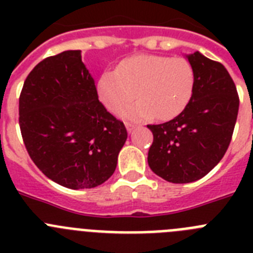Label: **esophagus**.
I'll return each mask as SVG.
<instances>
[{"mask_svg":"<svg viewBox=\"0 0 253 253\" xmlns=\"http://www.w3.org/2000/svg\"><path fill=\"white\" fill-rule=\"evenodd\" d=\"M125 126H126V129H128V131H129V133H130V131L133 130V129L135 128V126H137V125L134 124V123L126 122V123H125Z\"/></svg>","mask_w":253,"mask_h":253,"instance_id":"obj_1","label":"esophagus"}]
</instances>
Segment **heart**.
Masks as SVG:
<instances>
[{"label": "heart", "mask_w": 253, "mask_h": 253, "mask_svg": "<svg viewBox=\"0 0 253 253\" xmlns=\"http://www.w3.org/2000/svg\"><path fill=\"white\" fill-rule=\"evenodd\" d=\"M195 72L184 57L142 54L126 58L116 69L105 71L97 81L100 101L111 113L131 119L169 120L184 110L193 97Z\"/></svg>", "instance_id": "obj_1"}]
</instances>
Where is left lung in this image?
Instances as JSON below:
<instances>
[{
  "mask_svg": "<svg viewBox=\"0 0 253 253\" xmlns=\"http://www.w3.org/2000/svg\"><path fill=\"white\" fill-rule=\"evenodd\" d=\"M195 72L193 97L169 122L148 125V165L163 180L187 184L204 177L227 152L240 97L225 67L199 51L187 55Z\"/></svg>",
  "mask_w": 253,
  "mask_h": 253,
  "instance_id": "8db88e82",
  "label": "left lung"
}]
</instances>
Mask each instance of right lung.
Segmentation results:
<instances>
[{"label": "right lung", "instance_id": "add662e5", "mask_svg": "<svg viewBox=\"0 0 253 253\" xmlns=\"http://www.w3.org/2000/svg\"><path fill=\"white\" fill-rule=\"evenodd\" d=\"M19 124L29 156L46 177L68 189H91L114 173L128 138L100 102L81 50L43 59L26 77Z\"/></svg>", "mask_w": 253, "mask_h": 253}]
</instances>
